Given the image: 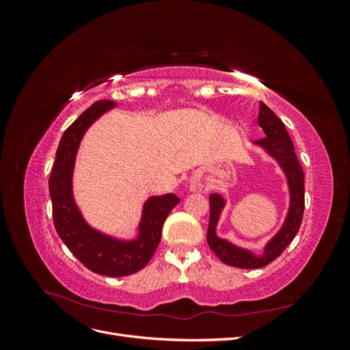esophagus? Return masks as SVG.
I'll return each mask as SVG.
<instances>
[{
    "label": "esophagus",
    "instance_id": "esophagus-1",
    "mask_svg": "<svg viewBox=\"0 0 350 350\" xmlns=\"http://www.w3.org/2000/svg\"><path fill=\"white\" fill-rule=\"evenodd\" d=\"M193 189H196V187H194V188H193Z\"/></svg>",
    "mask_w": 350,
    "mask_h": 350
}]
</instances>
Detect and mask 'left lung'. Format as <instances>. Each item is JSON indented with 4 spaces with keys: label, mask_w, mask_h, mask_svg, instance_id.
<instances>
[{
    "label": "left lung",
    "mask_w": 350,
    "mask_h": 350,
    "mask_svg": "<svg viewBox=\"0 0 350 350\" xmlns=\"http://www.w3.org/2000/svg\"><path fill=\"white\" fill-rule=\"evenodd\" d=\"M258 125L262 129L264 137L256 143L262 146L283 167L288 176L291 189V208L288 217L279 234L269 243L261 257L254 256L250 251L232 245L230 242L220 239L216 235V225L219 215L225 206V201L219 194H210V220L207 230V243L210 250L220 258L221 262L238 269H261L276 260L286 247L293 241L301 226L304 207H305V188L304 171L295 153V147L291 137L284 129V124L266 103L258 105Z\"/></svg>",
    "instance_id": "left-lung-1"
}]
</instances>
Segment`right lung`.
Here are the masks:
<instances>
[{
    "label": "right lung",
    "instance_id": "obj_1",
    "mask_svg": "<svg viewBox=\"0 0 350 350\" xmlns=\"http://www.w3.org/2000/svg\"><path fill=\"white\" fill-rule=\"evenodd\" d=\"M112 107L115 103L111 100L93 103L62 134L49 176V196L57 234L74 257L93 273L124 278L142 270L150 261L161 242L165 220L179 203V198L175 194H166L147 200L140 224V237L131 242L102 235L83 220L71 193L74 159L84 131Z\"/></svg>",
    "mask_w": 350,
    "mask_h": 350
}]
</instances>
